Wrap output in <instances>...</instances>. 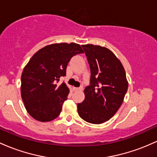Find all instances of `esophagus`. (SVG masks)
Here are the masks:
<instances>
[{"instance_id":"34e87169","label":"esophagus","mask_w":157,"mask_h":157,"mask_svg":"<svg viewBox=\"0 0 157 157\" xmlns=\"http://www.w3.org/2000/svg\"><path fill=\"white\" fill-rule=\"evenodd\" d=\"M74 91H82V87H73Z\"/></svg>"}]
</instances>
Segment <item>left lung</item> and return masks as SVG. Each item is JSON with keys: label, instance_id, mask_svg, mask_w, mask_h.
I'll list each match as a JSON object with an SVG mask.
<instances>
[{"label": "left lung", "instance_id": "left-lung-1", "mask_svg": "<svg viewBox=\"0 0 157 157\" xmlns=\"http://www.w3.org/2000/svg\"><path fill=\"white\" fill-rule=\"evenodd\" d=\"M91 71L90 85L85 99L77 104V112L86 121L94 124L109 120L124 101L128 88L121 63L110 50L92 44H83Z\"/></svg>", "mask_w": 157, "mask_h": 157}]
</instances>
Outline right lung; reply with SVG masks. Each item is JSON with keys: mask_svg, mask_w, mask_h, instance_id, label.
<instances>
[{"mask_svg": "<svg viewBox=\"0 0 157 157\" xmlns=\"http://www.w3.org/2000/svg\"><path fill=\"white\" fill-rule=\"evenodd\" d=\"M84 53L76 43H56L38 51L24 68L21 94L27 113L39 121H51L59 116L69 93L65 82L59 85L66 74L72 56Z\"/></svg>", "mask_w": 157, "mask_h": 157, "instance_id": "1", "label": "right lung"}]
</instances>
